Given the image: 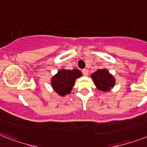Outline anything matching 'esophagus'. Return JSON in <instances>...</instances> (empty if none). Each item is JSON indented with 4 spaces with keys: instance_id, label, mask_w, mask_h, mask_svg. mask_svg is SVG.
Segmentation results:
<instances>
[{
    "instance_id": "1",
    "label": "esophagus",
    "mask_w": 147,
    "mask_h": 147,
    "mask_svg": "<svg viewBox=\"0 0 147 147\" xmlns=\"http://www.w3.org/2000/svg\"><path fill=\"white\" fill-rule=\"evenodd\" d=\"M82 74L84 75V76H88V71L87 70V69H83V70H82Z\"/></svg>"
}]
</instances>
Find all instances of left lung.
Wrapping results in <instances>:
<instances>
[{
	"mask_svg": "<svg viewBox=\"0 0 147 147\" xmlns=\"http://www.w3.org/2000/svg\"><path fill=\"white\" fill-rule=\"evenodd\" d=\"M94 84L99 90L107 92L115 84V80L109 71L105 69H99L91 75Z\"/></svg>",
	"mask_w": 147,
	"mask_h": 147,
	"instance_id": "8db88e82",
	"label": "left lung"
}]
</instances>
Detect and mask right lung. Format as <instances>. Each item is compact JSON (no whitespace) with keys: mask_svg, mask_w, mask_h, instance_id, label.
I'll return each mask as SVG.
<instances>
[{"mask_svg":"<svg viewBox=\"0 0 147 147\" xmlns=\"http://www.w3.org/2000/svg\"><path fill=\"white\" fill-rule=\"evenodd\" d=\"M82 73L78 69L61 70L52 79V86L54 90L61 95L69 94L72 90L76 78L80 77Z\"/></svg>","mask_w":147,"mask_h":147,"instance_id":"obj_1","label":"right lung"}]
</instances>
